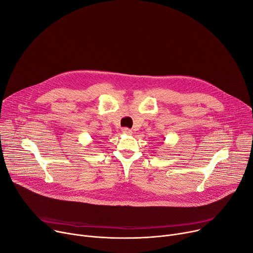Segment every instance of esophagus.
Returning <instances> with one entry per match:
<instances>
[{"instance_id":"esophagus-1","label":"esophagus","mask_w":253,"mask_h":253,"mask_svg":"<svg viewBox=\"0 0 253 253\" xmlns=\"http://www.w3.org/2000/svg\"><path fill=\"white\" fill-rule=\"evenodd\" d=\"M122 131H123V133H125V134H131V133H132L131 129H129V128H127V127L122 128Z\"/></svg>"}]
</instances>
